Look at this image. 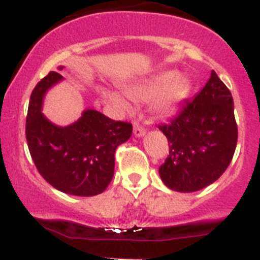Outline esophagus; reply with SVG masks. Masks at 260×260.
<instances>
[{
	"label": "esophagus",
	"instance_id": "esophagus-1",
	"mask_svg": "<svg viewBox=\"0 0 260 260\" xmlns=\"http://www.w3.org/2000/svg\"><path fill=\"white\" fill-rule=\"evenodd\" d=\"M146 134V128H145V126H142V125H139L138 122H135L134 123V135L135 137H143V135Z\"/></svg>",
	"mask_w": 260,
	"mask_h": 260
}]
</instances>
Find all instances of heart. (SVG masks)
<instances>
[{"label": "heart", "mask_w": 260, "mask_h": 260, "mask_svg": "<svg viewBox=\"0 0 260 260\" xmlns=\"http://www.w3.org/2000/svg\"><path fill=\"white\" fill-rule=\"evenodd\" d=\"M126 94L137 103L152 101V109L159 115L174 113L190 92V81L175 71H160L146 79L138 80L126 86ZM104 96L122 109L128 104L123 96L115 92H104Z\"/></svg>", "instance_id": "heart-1"}]
</instances>
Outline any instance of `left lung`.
Here are the masks:
<instances>
[{
  "label": "left lung",
  "mask_w": 260,
  "mask_h": 260,
  "mask_svg": "<svg viewBox=\"0 0 260 260\" xmlns=\"http://www.w3.org/2000/svg\"><path fill=\"white\" fill-rule=\"evenodd\" d=\"M159 130L170 147L159 167L163 183L177 192L208 187L229 167L236 151L238 127L232 93L212 71L203 89Z\"/></svg>",
  "instance_id": "8db88e82"
}]
</instances>
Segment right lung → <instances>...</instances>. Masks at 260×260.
Segmentation results:
<instances>
[{
  "mask_svg": "<svg viewBox=\"0 0 260 260\" xmlns=\"http://www.w3.org/2000/svg\"><path fill=\"white\" fill-rule=\"evenodd\" d=\"M61 79L52 71L31 93L26 117L28 151L38 172L54 188L73 196H96L112 181L115 150L132 137L133 125L92 109L66 127L51 123L42 114V103Z\"/></svg>",
  "mask_w": 260,
  "mask_h": 260,
  "instance_id": "1",
  "label": "right lung"
}]
</instances>
